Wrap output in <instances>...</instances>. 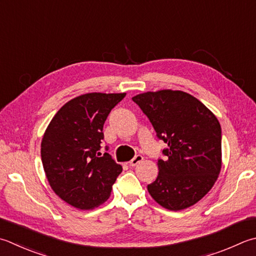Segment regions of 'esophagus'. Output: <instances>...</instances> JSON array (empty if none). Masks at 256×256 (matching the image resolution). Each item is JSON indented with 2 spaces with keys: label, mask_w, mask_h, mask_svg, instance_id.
<instances>
[{
  "label": "esophagus",
  "mask_w": 256,
  "mask_h": 256,
  "mask_svg": "<svg viewBox=\"0 0 256 256\" xmlns=\"http://www.w3.org/2000/svg\"><path fill=\"white\" fill-rule=\"evenodd\" d=\"M143 160H144V158L142 156V155L138 154V155H136V156H134L128 163H130V165H131V166H135V165H138V163H141Z\"/></svg>",
  "instance_id": "obj_1"
}]
</instances>
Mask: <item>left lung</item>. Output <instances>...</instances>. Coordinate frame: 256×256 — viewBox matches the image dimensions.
<instances>
[{"mask_svg":"<svg viewBox=\"0 0 256 256\" xmlns=\"http://www.w3.org/2000/svg\"><path fill=\"white\" fill-rule=\"evenodd\" d=\"M168 144L158 175L148 185L156 203L180 211L198 203L216 182L222 168V131L216 116L196 98L161 90L132 98Z\"/></svg>","mask_w":256,"mask_h":256,"instance_id":"1","label":"left lung"}]
</instances>
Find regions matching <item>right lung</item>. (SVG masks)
I'll return each mask as SVG.
<instances>
[{
    "mask_svg": "<svg viewBox=\"0 0 256 256\" xmlns=\"http://www.w3.org/2000/svg\"><path fill=\"white\" fill-rule=\"evenodd\" d=\"M126 93H86L65 103L45 130L41 158L54 193L80 210H92L110 198L122 172L111 155L101 156L103 125Z\"/></svg>",
    "mask_w": 256,
    "mask_h": 256,
    "instance_id": "add662e5",
    "label": "right lung"
}]
</instances>
